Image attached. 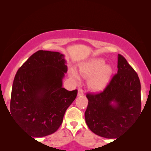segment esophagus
I'll return each mask as SVG.
<instances>
[{"instance_id":"34e87169","label":"esophagus","mask_w":151,"mask_h":151,"mask_svg":"<svg viewBox=\"0 0 151 151\" xmlns=\"http://www.w3.org/2000/svg\"><path fill=\"white\" fill-rule=\"evenodd\" d=\"M84 96L83 91H82V89H80V88H79V89H78V96Z\"/></svg>"}]
</instances>
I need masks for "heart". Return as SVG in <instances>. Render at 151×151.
I'll list each match as a JSON object with an SVG mask.
<instances>
[{"label": "heart", "instance_id": "heart-1", "mask_svg": "<svg viewBox=\"0 0 151 151\" xmlns=\"http://www.w3.org/2000/svg\"><path fill=\"white\" fill-rule=\"evenodd\" d=\"M80 73L88 78V86L91 89L99 91L106 88L110 82L113 69L111 66L106 65L104 60L95 58L80 64L78 66ZM70 78L78 80L80 76L75 70H69Z\"/></svg>", "mask_w": 151, "mask_h": 151}]
</instances>
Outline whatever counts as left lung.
Instances as JSON below:
<instances>
[{"instance_id": "left-lung-1", "label": "left lung", "mask_w": 151, "mask_h": 151, "mask_svg": "<svg viewBox=\"0 0 151 151\" xmlns=\"http://www.w3.org/2000/svg\"><path fill=\"white\" fill-rule=\"evenodd\" d=\"M117 69L103 91L86 95V124L95 134L108 139L117 138L141 113V84L137 74L119 54Z\"/></svg>"}]
</instances>
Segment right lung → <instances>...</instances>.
<instances>
[{
	"mask_svg": "<svg viewBox=\"0 0 151 151\" xmlns=\"http://www.w3.org/2000/svg\"><path fill=\"white\" fill-rule=\"evenodd\" d=\"M67 72L65 55L40 50L18 70L12 85L10 111L18 125L34 137L51 135L63 123L64 115L78 91L63 87Z\"/></svg>",
	"mask_w": 151,
	"mask_h": 151,
	"instance_id": "1",
	"label": "right lung"
}]
</instances>
